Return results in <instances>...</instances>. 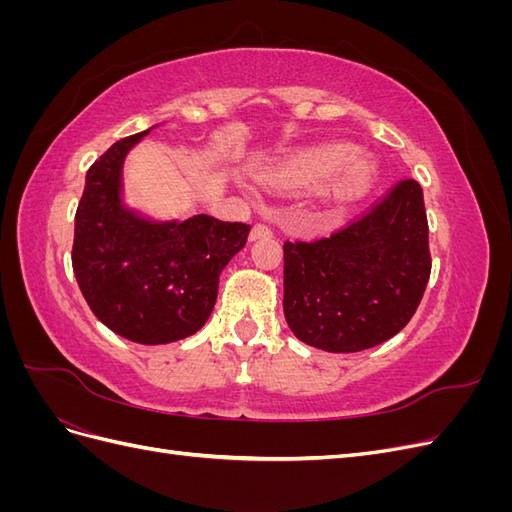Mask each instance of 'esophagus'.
I'll return each instance as SVG.
<instances>
[{"instance_id": "obj_1", "label": "esophagus", "mask_w": 512, "mask_h": 512, "mask_svg": "<svg viewBox=\"0 0 512 512\" xmlns=\"http://www.w3.org/2000/svg\"><path fill=\"white\" fill-rule=\"evenodd\" d=\"M273 230L265 224H254L250 230V241H260V239H271Z\"/></svg>"}]
</instances>
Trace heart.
<instances>
[{"instance_id": "obj_1", "label": "heart", "mask_w": 512, "mask_h": 512, "mask_svg": "<svg viewBox=\"0 0 512 512\" xmlns=\"http://www.w3.org/2000/svg\"><path fill=\"white\" fill-rule=\"evenodd\" d=\"M378 177V164L369 156H354L352 145H322L290 153L262 173L265 188L280 194L318 192L329 185L335 205H352L363 198Z\"/></svg>"}]
</instances>
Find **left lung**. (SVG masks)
<instances>
[{"mask_svg": "<svg viewBox=\"0 0 512 512\" xmlns=\"http://www.w3.org/2000/svg\"><path fill=\"white\" fill-rule=\"evenodd\" d=\"M429 273L423 190L406 179L331 237L284 243V316L307 346L361 352L406 327Z\"/></svg>", "mask_w": 512, "mask_h": 512, "instance_id": "left-lung-1", "label": "left lung"}]
</instances>
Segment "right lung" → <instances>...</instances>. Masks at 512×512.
I'll use <instances>...</instances> for the list:
<instances>
[{
	"label": "right lung",
	"instance_id": "add662e5",
	"mask_svg": "<svg viewBox=\"0 0 512 512\" xmlns=\"http://www.w3.org/2000/svg\"><path fill=\"white\" fill-rule=\"evenodd\" d=\"M153 128L121 138L87 170L72 245L74 277L91 312L143 346L203 329L218 299L220 273L250 235L247 224L205 213L153 220L126 205L123 162Z\"/></svg>",
	"mask_w": 512,
	"mask_h": 512
}]
</instances>
